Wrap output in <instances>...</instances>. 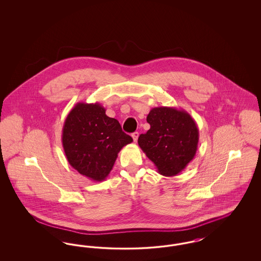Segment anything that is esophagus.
Returning a JSON list of instances; mask_svg holds the SVG:
<instances>
[{
    "label": "esophagus",
    "instance_id": "obj_1",
    "mask_svg": "<svg viewBox=\"0 0 261 261\" xmlns=\"http://www.w3.org/2000/svg\"><path fill=\"white\" fill-rule=\"evenodd\" d=\"M138 137H139V133H138V132H134V133L132 134V138H133L134 142L138 141Z\"/></svg>",
    "mask_w": 261,
    "mask_h": 261
}]
</instances>
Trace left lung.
Returning a JSON list of instances; mask_svg holds the SVG:
<instances>
[{"label":"left lung","instance_id":"8db88e82","mask_svg":"<svg viewBox=\"0 0 261 261\" xmlns=\"http://www.w3.org/2000/svg\"><path fill=\"white\" fill-rule=\"evenodd\" d=\"M147 121L150 128L139 137L140 148L153 162L159 173L176 176L196 155L198 126L186 111L168 107L151 109Z\"/></svg>","mask_w":261,"mask_h":261}]
</instances>
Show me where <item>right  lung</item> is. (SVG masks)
<instances>
[{"instance_id": "obj_1", "label": "right lung", "mask_w": 261, "mask_h": 261, "mask_svg": "<svg viewBox=\"0 0 261 261\" xmlns=\"http://www.w3.org/2000/svg\"><path fill=\"white\" fill-rule=\"evenodd\" d=\"M62 146L69 164L90 180L103 181L121 149L133 142L99 102H77L62 128Z\"/></svg>"}]
</instances>
